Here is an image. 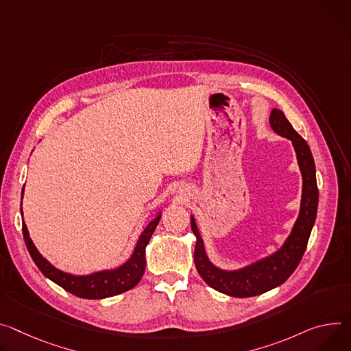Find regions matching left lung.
<instances>
[{"label":"left lung","instance_id":"8db88e82","mask_svg":"<svg viewBox=\"0 0 351 351\" xmlns=\"http://www.w3.org/2000/svg\"><path fill=\"white\" fill-rule=\"evenodd\" d=\"M270 125L277 134L293 141L302 173V199L300 215L284 245L271 256L247 267L234 271L221 270L208 261L195 218L192 217V221H190L192 231L197 239L195 247V265L199 274L211 289L231 297H254L282 284L300 265L315 224L319 192H317L312 152L306 141L294 130V127L285 119L281 110H271Z\"/></svg>","mask_w":351,"mask_h":351}]
</instances>
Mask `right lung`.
<instances>
[{"label": "right lung", "instance_id": "obj_1", "mask_svg": "<svg viewBox=\"0 0 351 351\" xmlns=\"http://www.w3.org/2000/svg\"><path fill=\"white\" fill-rule=\"evenodd\" d=\"M22 195H23V190H22ZM159 219H161V213H159L143 231L134 247L132 258L124 265H121L114 270H104L98 273H92L89 276H73L51 266L38 252L34 242H32V239L29 238V232L23 219H22V232H23V239L32 259H34L39 270L47 278H50L51 281L62 287L66 291L80 298L101 300V298H108V297H113V295L129 291L138 284L145 270V246L148 245Z\"/></svg>", "mask_w": 351, "mask_h": 351}]
</instances>
